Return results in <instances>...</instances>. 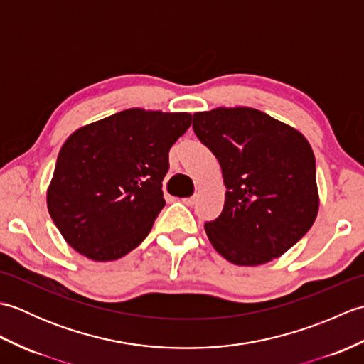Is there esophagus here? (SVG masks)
<instances>
[{"instance_id": "1", "label": "esophagus", "mask_w": 364, "mask_h": 364, "mask_svg": "<svg viewBox=\"0 0 364 364\" xmlns=\"http://www.w3.org/2000/svg\"><path fill=\"white\" fill-rule=\"evenodd\" d=\"M181 202L186 205V206H192L196 203V197H186V198H181Z\"/></svg>"}]
</instances>
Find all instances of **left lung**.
<instances>
[{
  "instance_id": "obj_1",
  "label": "left lung",
  "mask_w": 364,
  "mask_h": 364,
  "mask_svg": "<svg viewBox=\"0 0 364 364\" xmlns=\"http://www.w3.org/2000/svg\"><path fill=\"white\" fill-rule=\"evenodd\" d=\"M194 133L218 158L225 203L205 223L213 247L237 266L282 257L319 211L316 159L306 137L253 107L196 112Z\"/></svg>"
}]
</instances>
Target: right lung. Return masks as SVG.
Returning <instances> with one entry per match:
<instances>
[{
  "instance_id": "add662e5",
  "label": "right lung",
  "mask_w": 364,
  "mask_h": 364,
  "mask_svg": "<svg viewBox=\"0 0 364 364\" xmlns=\"http://www.w3.org/2000/svg\"><path fill=\"white\" fill-rule=\"evenodd\" d=\"M191 123L188 112L131 107L68 136L46 191L67 244L103 262L136 249L166 205L168 150Z\"/></svg>"
}]
</instances>
